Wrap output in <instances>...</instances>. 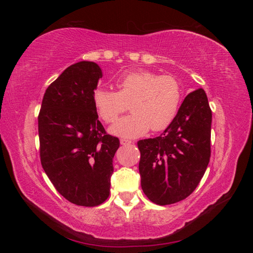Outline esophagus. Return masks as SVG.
I'll list each match as a JSON object with an SVG mask.
<instances>
[{"label":"esophagus","mask_w":253,"mask_h":253,"mask_svg":"<svg viewBox=\"0 0 253 253\" xmlns=\"http://www.w3.org/2000/svg\"><path fill=\"white\" fill-rule=\"evenodd\" d=\"M132 143V141L131 140H127V139H120V144H122V145H127V144H131Z\"/></svg>","instance_id":"obj_1"}]
</instances>
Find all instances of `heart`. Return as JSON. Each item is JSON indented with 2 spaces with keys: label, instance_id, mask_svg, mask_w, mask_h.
<instances>
[{
  "label": "heart",
  "instance_id": "b5f03b06",
  "mask_svg": "<svg viewBox=\"0 0 253 253\" xmlns=\"http://www.w3.org/2000/svg\"><path fill=\"white\" fill-rule=\"evenodd\" d=\"M117 91L97 87L93 103L100 118L111 124L131 106L132 114L117 120L110 133L136 138L152 131H163L178 113L181 87L171 76H159L150 71H133L122 74L116 80Z\"/></svg>",
  "mask_w": 253,
  "mask_h": 253
}]
</instances>
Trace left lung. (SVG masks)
I'll use <instances>...</instances> for the list:
<instances>
[{
	"mask_svg": "<svg viewBox=\"0 0 253 253\" xmlns=\"http://www.w3.org/2000/svg\"><path fill=\"white\" fill-rule=\"evenodd\" d=\"M212 113L203 88L190 93L164 133L137 142L141 188L156 205L185 200L198 186L210 160Z\"/></svg>",
	"mask_w": 253,
	"mask_h": 253,
	"instance_id": "8db88e82",
	"label": "left lung"
}]
</instances>
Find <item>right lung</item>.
<instances>
[{"mask_svg":"<svg viewBox=\"0 0 253 253\" xmlns=\"http://www.w3.org/2000/svg\"><path fill=\"white\" fill-rule=\"evenodd\" d=\"M100 66L80 61L45 90L38 126L44 172L68 202L84 207L110 195L113 158L119 139L105 133L93 103Z\"/></svg>","mask_w":253,"mask_h":253,"instance_id":"1","label":"right lung"}]
</instances>
